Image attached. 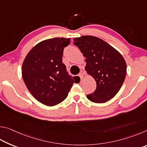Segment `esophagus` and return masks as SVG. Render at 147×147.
Masks as SVG:
<instances>
[{
  "instance_id": "1",
  "label": "esophagus",
  "mask_w": 147,
  "mask_h": 147,
  "mask_svg": "<svg viewBox=\"0 0 147 147\" xmlns=\"http://www.w3.org/2000/svg\"><path fill=\"white\" fill-rule=\"evenodd\" d=\"M78 76H79L81 80H82V79H83V78H84V74H83V73H82V72H81V73H79Z\"/></svg>"
}]
</instances>
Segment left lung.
<instances>
[{"label":"left lung","instance_id":"left-lung-1","mask_svg":"<svg viewBox=\"0 0 147 147\" xmlns=\"http://www.w3.org/2000/svg\"><path fill=\"white\" fill-rule=\"evenodd\" d=\"M86 57V71L95 80L96 88L87 95L94 103H104L118 93L125 79L126 63L123 56L96 37L84 36L73 39Z\"/></svg>","mask_w":147,"mask_h":147}]
</instances>
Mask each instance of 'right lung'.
I'll use <instances>...</instances> for the list:
<instances>
[{
    "instance_id": "right-lung-1",
    "label": "right lung",
    "mask_w": 147,
    "mask_h": 147,
    "mask_svg": "<svg viewBox=\"0 0 147 147\" xmlns=\"http://www.w3.org/2000/svg\"><path fill=\"white\" fill-rule=\"evenodd\" d=\"M70 38L47 39L34 46L24 58L22 76L26 88L37 100L49 106L63 101L78 76L72 77L62 63L65 47Z\"/></svg>"
}]
</instances>
